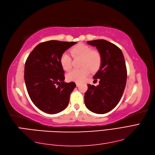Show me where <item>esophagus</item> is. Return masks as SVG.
Returning <instances> with one entry per match:
<instances>
[{"label": "esophagus", "instance_id": "1", "mask_svg": "<svg viewBox=\"0 0 155 155\" xmlns=\"http://www.w3.org/2000/svg\"><path fill=\"white\" fill-rule=\"evenodd\" d=\"M76 85L78 87V86H80V83H79V82H76Z\"/></svg>", "mask_w": 155, "mask_h": 155}]
</instances>
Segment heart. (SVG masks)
<instances>
[{"instance_id":"obj_1","label":"heart","mask_w":155,"mask_h":155,"mask_svg":"<svg viewBox=\"0 0 155 155\" xmlns=\"http://www.w3.org/2000/svg\"><path fill=\"white\" fill-rule=\"evenodd\" d=\"M73 58H81V69L73 70L67 74V79L70 81L81 82L87 76L89 70L95 72L100 68L102 62V56L98 51L93 50L91 47L87 45L80 43L75 45L70 50ZM60 64L62 68L68 71L71 68V56L67 53H64L60 56Z\"/></svg>"}]
</instances>
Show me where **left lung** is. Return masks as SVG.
<instances>
[{"label":"left lung","instance_id":"left-lung-1","mask_svg":"<svg viewBox=\"0 0 155 155\" xmlns=\"http://www.w3.org/2000/svg\"><path fill=\"white\" fill-rule=\"evenodd\" d=\"M87 43L96 47L101 54L102 62L93 76L96 81L99 79V84L87 85L85 104L90 111L105 114L118 104L123 95L127 80L125 60L120 48L106 40L89 41Z\"/></svg>","mask_w":155,"mask_h":155}]
</instances>
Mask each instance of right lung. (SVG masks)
Masks as SVG:
<instances>
[{"label": "right lung", "mask_w": 155, "mask_h": 155, "mask_svg": "<svg viewBox=\"0 0 155 155\" xmlns=\"http://www.w3.org/2000/svg\"><path fill=\"white\" fill-rule=\"evenodd\" d=\"M76 42L51 40L34 48L26 60L24 80L29 96L41 111L54 114L68 107L76 85L64 82L61 55Z\"/></svg>", "instance_id": "right-lung-1"}]
</instances>
